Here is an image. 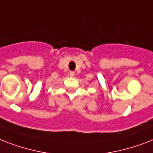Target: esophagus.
Wrapping results in <instances>:
<instances>
[{
    "instance_id": "34e87169",
    "label": "esophagus",
    "mask_w": 153,
    "mask_h": 153,
    "mask_svg": "<svg viewBox=\"0 0 153 153\" xmlns=\"http://www.w3.org/2000/svg\"><path fill=\"white\" fill-rule=\"evenodd\" d=\"M74 75V71H71L70 72V76L73 77Z\"/></svg>"
}]
</instances>
